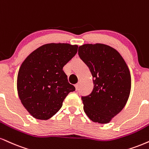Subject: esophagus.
<instances>
[{
  "label": "esophagus",
  "instance_id": "34e87169",
  "mask_svg": "<svg viewBox=\"0 0 149 149\" xmlns=\"http://www.w3.org/2000/svg\"><path fill=\"white\" fill-rule=\"evenodd\" d=\"M79 86H80V83L78 82V83H77L75 85V87H76V90H78V88H79Z\"/></svg>",
  "mask_w": 149,
  "mask_h": 149
}]
</instances>
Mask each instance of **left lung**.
Returning a JSON list of instances; mask_svg holds the SVG:
<instances>
[{
    "label": "left lung",
    "mask_w": 149,
    "mask_h": 149,
    "mask_svg": "<svg viewBox=\"0 0 149 149\" xmlns=\"http://www.w3.org/2000/svg\"><path fill=\"white\" fill-rule=\"evenodd\" d=\"M78 55L89 67L94 82L92 92L82 96L84 111L95 123H109L123 110L130 96L128 66L119 52L105 44H83Z\"/></svg>",
    "instance_id": "left-lung-1"
}]
</instances>
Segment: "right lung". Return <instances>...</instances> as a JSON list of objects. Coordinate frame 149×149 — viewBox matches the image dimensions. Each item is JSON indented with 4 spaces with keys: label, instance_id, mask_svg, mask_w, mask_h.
Listing matches in <instances>:
<instances>
[{
    "label": "right lung",
    "instance_id": "add662e5",
    "mask_svg": "<svg viewBox=\"0 0 149 149\" xmlns=\"http://www.w3.org/2000/svg\"><path fill=\"white\" fill-rule=\"evenodd\" d=\"M78 46L65 43L44 44L32 52L19 68L17 91L21 103L34 118L47 120L62 106L75 87L62 70Z\"/></svg>",
    "mask_w": 149,
    "mask_h": 149
}]
</instances>
